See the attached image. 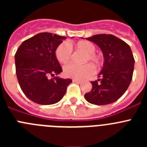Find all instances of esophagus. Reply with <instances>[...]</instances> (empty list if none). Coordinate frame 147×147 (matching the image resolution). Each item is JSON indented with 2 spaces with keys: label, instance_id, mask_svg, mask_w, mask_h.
<instances>
[{
  "label": "esophagus",
  "instance_id": "34e87169",
  "mask_svg": "<svg viewBox=\"0 0 147 147\" xmlns=\"http://www.w3.org/2000/svg\"><path fill=\"white\" fill-rule=\"evenodd\" d=\"M73 82H76V83H80L81 82V80H75V79H74V80H73Z\"/></svg>",
  "mask_w": 147,
  "mask_h": 147
}]
</instances>
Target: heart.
<instances>
[{"label": "heart", "instance_id": "b5f03b06", "mask_svg": "<svg viewBox=\"0 0 147 147\" xmlns=\"http://www.w3.org/2000/svg\"><path fill=\"white\" fill-rule=\"evenodd\" d=\"M74 48L76 50L81 51L85 53L83 62H87L90 61L95 65L100 66L102 64V58L98 54H96V46L93 43L87 40H81L74 44ZM56 58L61 63H67L69 62L71 58L72 51L70 45L67 42H63L60 44L56 50ZM94 72V68L90 63L77 65L67 64L65 65L63 68V73L66 77L74 78L77 80L85 79L88 76L93 74Z\"/></svg>", "mask_w": 147, "mask_h": 147}]
</instances>
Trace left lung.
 <instances>
[{"instance_id": "left-lung-1", "label": "left lung", "mask_w": 147, "mask_h": 147, "mask_svg": "<svg viewBox=\"0 0 147 147\" xmlns=\"http://www.w3.org/2000/svg\"><path fill=\"white\" fill-rule=\"evenodd\" d=\"M98 45L105 62L98 80L90 82L92 89L85 94L89 103L109 105L125 93L132 79L135 59L129 45L112 34H96L86 38Z\"/></svg>"}]
</instances>
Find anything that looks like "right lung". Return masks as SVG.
I'll use <instances>...</instances> for the list:
<instances>
[{"label":"right lung","instance_id":"right-lung-1","mask_svg":"<svg viewBox=\"0 0 147 147\" xmlns=\"http://www.w3.org/2000/svg\"><path fill=\"white\" fill-rule=\"evenodd\" d=\"M65 37L49 32L39 33L23 41L15 55V68L22 91L39 105H53L65 94L71 79L55 76L62 67L56 58L55 51Z\"/></svg>","mask_w":147,"mask_h":147}]
</instances>
